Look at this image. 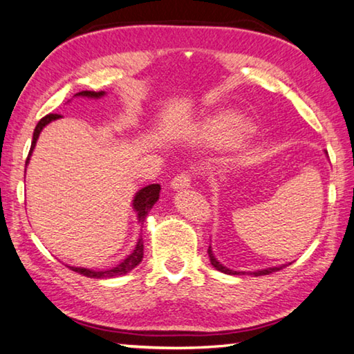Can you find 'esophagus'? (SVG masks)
<instances>
[{"label": "esophagus", "mask_w": 354, "mask_h": 354, "mask_svg": "<svg viewBox=\"0 0 354 354\" xmlns=\"http://www.w3.org/2000/svg\"><path fill=\"white\" fill-rule=\"evenodd\" d=\"M189 183H192V177H189V174L182 172V174H178V176L172 178L171 188L176 189V192H178V189L189 188Z\"/></svg>", "instance_id": "obj_1"}]
</instances>
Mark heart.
<instances>
[{"mask_svg":"<svg viewBox=\"0 0 354 354\" xmlns=\"http://www.w3.org/2000/svg\"><path fill=\"white\" fill-rule=\"evenodd\" d=\"M248 131V127L241 118L227 117L221 120H205L196 124L189 139L196 144H210L218 142L226 138H232L236 134H243Z\"/></svg>","mask_w":354,"mask_h":354,"instance_id":"heart-1","label":"heart"}]
</instances>
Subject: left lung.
<instances>
[{
  "label": "left lung",
  "instance_id": "obj_1",
  "mask_svg": "<svg viewBox=\"0 0 354 354\" xmlns=\"http://www.w3.org/2000/svg\"><path fill=\"white\" fill-rule=\"evenodd\" d=\"M207 253H209V258H210V263H212V266H214V268L216 269V270H220V272H223V274H227V275H254V277H259V275H268V274H272V272H277V270H280V269H283V268H286L288 264H281V266H274V268H266V269H259V270H250V272H245V270H232V269H230V268H226V266H223L218 259L215 258V254H214V252H212V247L209 245V250H207Z\"/></svg>",
  "mask_w": 354,
  "mask_h": 354
}]
</instances>
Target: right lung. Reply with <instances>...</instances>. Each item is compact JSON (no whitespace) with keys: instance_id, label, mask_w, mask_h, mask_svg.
<instances>
[{"instance_id":"1","label":"right lung","mask_w":354,"mask_h":354,"mask_svg":"<svg viewBox=\"0 0 354 354\" xmlns=\"http://www.w3.org/2000/svg\"><path fill=\"white\" fill-rule=\"evenodd\" d=\"M106 95V91H79V93H75L74 96H79V97H93V100H97V97H102ZM58 118H62V115H58V113H48L44 118H41L39 123L36 124L35 128V133H32V142H31V149H30V153H28V158H26V165L30 162V156L32 153V150H35L37 139H39V134L42 129H44L48 123H52L53 120H58ZM160 189L161 187L158 183H151V185H147L142 189H139L138 193L134 194V199H133V210L136 212V216H138V221L140 225H144L145 221V216L149 215V212L153 207L156 201L160 199ZM144 258V242H142V237L138 239V242H136V247L131 253L128 254L127 258L122 259L120 263L117 266H113V268H109L106 270H96V269H86V268H75V266H69V269H73L74 272H77V274H82L85 277H90V279H112V277H120L128 274L129 270H133L136 266L140 264V261Z\"/></svg>"}]
</instances>
